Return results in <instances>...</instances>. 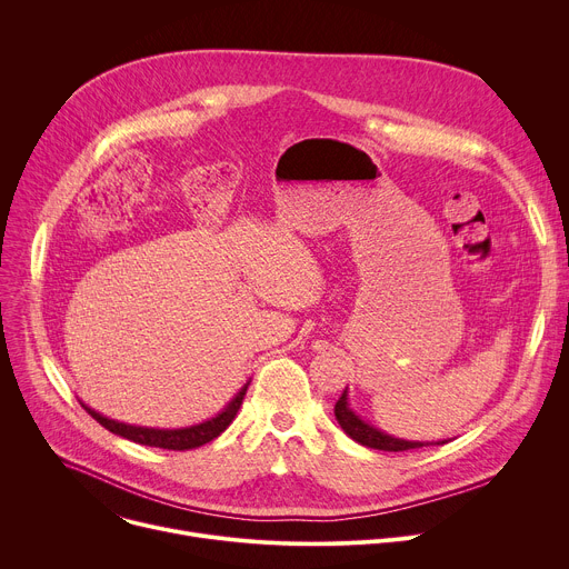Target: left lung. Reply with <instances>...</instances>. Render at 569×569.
Here are the masks:
<instances>
[{"instance_id": "1", "label": "left lung", "mask_w": 569, "mask_h": 569, "mask_svg": "<svg viewBox=\"0 0 569 569\" xmlns=\"http://www.w3.org/2000/svg\"><path fill=\"white\" fill-rule=\"evenodd\" d=\"M336 419L342 426V430L358 441L360 446L373 448V450H385V452H402V450H415V448H423V446H441L448 441H408V439H398L391 437L378 428H373L371 423H367L360 415H356L349 405V387L342 391L340 400L336 402Z\"/></svg>"}]
</instances>
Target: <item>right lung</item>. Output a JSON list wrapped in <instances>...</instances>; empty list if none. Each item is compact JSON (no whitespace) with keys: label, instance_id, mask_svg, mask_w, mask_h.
Segmentation results:
<instances>
[{"label":"right lung","instance_id":"add662e5","mask_svg":"<svg viewBox=\"0 0 569 569\" xmlns=\"http://www.w3.org/2000/svg\"><path fill=\"white\" fill-rule=\"evenodd\" d=\"M248 387H250V380L238 389V393L224 405V408L216 417H211L202 423H196V426H187V428H146V426L121 423V421L108 419L101 412L88 408L83 400H80V405H83L88 415L92 419H97L106 430H110L112 435H119L128 441L150 446V448H164V450H191V448H200V446L209 443L211 439L220 437L229 428L236 412L240 410V402H242V398H246Z\"/></svg>","mask_w":569,"mask_h":569}]
</instances>
